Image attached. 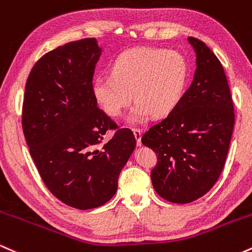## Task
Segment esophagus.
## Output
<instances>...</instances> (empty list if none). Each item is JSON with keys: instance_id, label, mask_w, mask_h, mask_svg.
<instances>
[{"instance_id": "34e87169", "label": "esophagus", "mask_w": 252, "mask_h": 252, "mask_svg": "<svg viewBox=\"0 0 252 252\" xmlns=\"http://www.w3.org/2000/svg\"><path fill=\"white\" fill-rule=\"evenodd\" d=\"M132 131H134L137 146H141V136H142V130H141L140 128H132Z\"/></svg>"}]
</instances>
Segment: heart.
<instances>
[{
  "label": "heart",
  "instance_id": "1",
  "mask_svg": "<svg viewBox=\"0 0 252 252\" xmlns=\"http://www.w3.org/2000/svg\"><path fill=\"white\" fill-rule=\"evenodd\" d=\"M189 77L187 59L175 51L132 48L111 63V74L98 76L92 94L100 109L118 117L131 103L130 120L140 122L150 115L166 116L181 102Z\"/></svg>",
  "mask_w": 252,
  "mask_h": 252
}]
</instances>
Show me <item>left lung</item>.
I'll use <instances>...</instances> for the list:
<instances>
[{
    "label": "left lung",
    "instance_id": "8db88e82",
    "mask_svg": "<svg viewBox=\"0 0 252 252\" xmlns=\"http://www.w3.org/2000/svg\"><path fill=\"white\" fill-rule=\"evenodd\" d=\"M194 79L181 102L141 138L158 156L152 169L158 195L174 204L201 198L220 176L232 137L235 111L224 68L216 54L196 37Z\"/></svg>",
    "mask_w": 252,
    "mask_h": 252
}]
</instances>
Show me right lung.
I'll return each mask as SVG.
<instances>
[{
	"label": "right lung",
	"instance_id": "obj_1",
	"mask_svg": "<svg viewBox=\"0 0 252 252\" xmlns=\"http://www.w3.org/2000/svg\"><path fill=\"white\" fill-rule=\"evenodd\" d=\"M100 48L94 37L43 54L32 68L22 104V129L48 190L67 206L90 210L115 195L118 176L136 146L97 106L92 78ZM108 129L114 135L103 140Z\"/></svg>",
	"mask_w": 252,
	"mask_h": 252
}]
</instances>
